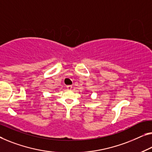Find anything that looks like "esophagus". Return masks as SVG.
<instances>
[{
  "instance_id": "1",
  "label": "esophagus",
  "mask_w": 152,
  "mask_h": 152,
  "mask_svg": "<svg viewBox=\"0 0 152 152\" xmlns=\"http://www.w3.org/2000/svg\"><path fill=\"white\" fill-rule=\"evenodd\" d=\"M72 88H73V87H72V86H66V88H67V89H68V90H71L72 89Z\"/></svg>"
}]
</instances>
